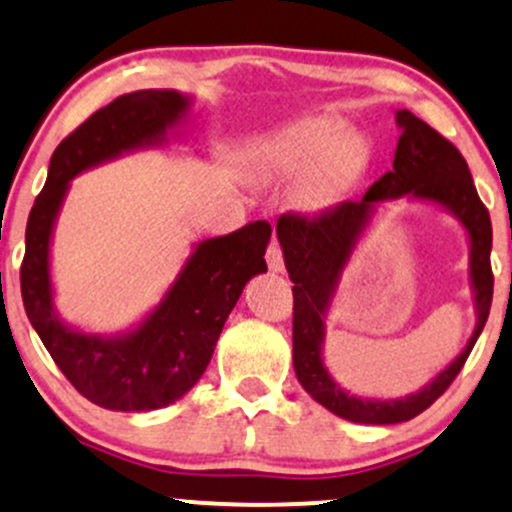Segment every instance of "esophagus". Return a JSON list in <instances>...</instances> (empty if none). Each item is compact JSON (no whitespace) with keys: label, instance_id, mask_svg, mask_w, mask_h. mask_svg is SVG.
I'll list each match as a JSON object with an SVG mask.
<instances>
[{"label":"esophagus","instance_id":"esophagus-1","mask_svg":"<svg viewBox=\"0 0 512 512\" xmlns=\"http://www.w3.org/2000/svg\"><path fill=\"white\" fill-rule=\"evenodd\" d=\"M266 261H268V268L273 270V273H282V270H285V261H282V249H280L278 242H273L268 246Z\"/></svg>","mask_w":512,"mask_h":512}]
</instances>
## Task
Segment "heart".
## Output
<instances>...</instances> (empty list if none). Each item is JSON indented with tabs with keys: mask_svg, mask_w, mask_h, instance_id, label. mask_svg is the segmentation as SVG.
<instances>
[{
	"mask_svg": "<svg viewBox=\"0 0 512 512\" xmlns=\"http://www.w3.org/2000/svg\"><path fill=\"white\" fill-rule=\"evenodd\" d=\"M369 165V150L352 126L333 114H311L273 134L258 153V172L278 182L309 179L304 198L323 208L352 186Z\"/></svg>",
	"mask_w": 512,
	"mask_h": 512,
	"instance_id": "heart-1",
	"label": "heart"
}]
</instances>
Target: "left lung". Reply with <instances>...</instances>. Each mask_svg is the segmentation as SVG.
Instances as JSON below:
<instances>
[{
  "label": "left lung",
  "mask_w": 512,
  "mask_h": 512,
  "mask_svg": "<svg viewBox=\"0 0 512 512\" xmlns=\"http://www.w3.org/2000/svg\"><path fill=\"white\" fill-rule=\"evenodd\" d=\"M400 126L393 170L383 174L359 201H345L318 218L282 215L278 242L285 268L294 282L292 316V362L294 374L306 393L338 417L354 424H400L422 414L446 393L470 357L474 342L482 335L494 297L491 273V218L474 189L470 167L453 143L410 110L395 112ZM407 197L443 207L468 232L471 242V281L478 323L466 350L417 394L395 401L362 399L342 389L329 376L322 362L325 318L337 291L341 270L351 251L370 224L377 208L388 200Z\"/></svg>",
  "instance_id": "1"
}]
</instances>
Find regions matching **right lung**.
<instances>
[{"mask_svg": "<svg viewBox=\"0 0 512 512\" xmlns=\"http://www.w3.org/2000/svg\"><path fill=\"white\" fill-rule=\"evenodd\" d=\"M191 105V95L170 88L119 95L59 143L28 215L21 263L28 321L71 386L105 410L150 412L184 398L210 364L244 285L268 270L270 225L258 220L191 246L160 304L129 330L86 333L54 309L50 249L71 179L136 150L162 148L179 134Z\"/></svg>", "mask_w": 512, "mask_h": 512, "instance_id": "add662e5", "label": "right lung"}]
</instances>
